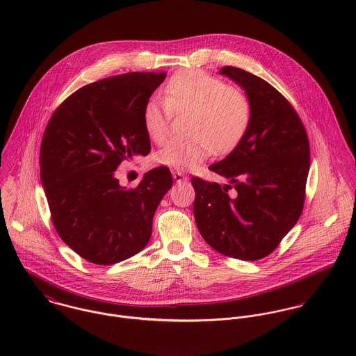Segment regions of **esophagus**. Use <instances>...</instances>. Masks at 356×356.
<instances>
[{"label": "esophagus", "mask_w": 356, "mask_h": 356, "mask_svg": "<svg viewBox=\"0 0 356 356\" xmlns=\"http://www.w3.org/2000/svg\"><path fill=\"white\" fill-rule=\"evenodd\" d=\"M172 178L175 182H186L189 179L185 174H182L179 171H172Z\"/></svg>", "instance_id": "obj_1"}]
</instances>
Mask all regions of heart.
<instances>
[{"instance_id": "heart-1", "label": "heart", "mask_w": 356, "mask_h": 356, "mask_svg": "<svg viewBox=\"0 0 356 356\" xmlns=\"http://www.w3.org/2000/svg\"><path fill=\"white\" fill-rule=\"evenodd\" d=\"M172 112H192L189 133L193 136L168 140L154 160L175 170H192L213 149L229 152L238 145L250 127L252 106L241 89L200 70H185L167 82L164 100L151 99L144 106V127L153 143L168 134Z\"/></svg>"}]
</instances>
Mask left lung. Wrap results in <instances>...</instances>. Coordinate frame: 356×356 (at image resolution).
<instances>
[{"mask_svg":"<svg viewBox=\"0 0 356 356\" xmlns=\"http://www.w3.org/2000/svg\"><path fill=\"white\" fill-rule=\"evenodd\" d=\"M220 74L245 90L252 116L238 145L208 167L230 184L192 178L195 219L205 243L219 254L259 260L278 247L300 218L308 137L295 108L264 79L229 65Z\"/></svg>","mask_w":356,"mask_h":356,"instance_id":"1","label":"left lung"}]
</instances>
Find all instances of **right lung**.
<instances>
[{"mask_svg":"<svg viewBox=\"0 0 356 356\" xmlns=\"http://www.w3.org/2000/svg\"><path fill=\"white\" fill-rule=\"evenodd\" d=\"M164 78L129 72L86 85L58 105L45 129L40 165L53 226L90 263L108 266L143 251L154 211L172 186L165 165L133 189L115 177L122 161L151 151L143 112Z\"/></svg>","mask_w":356,"mask_h":356,"instance_id":"obj_1","label":"right lung"}]
</instances>
